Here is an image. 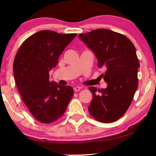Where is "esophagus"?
I'll list each match as a JSON object with an SVG mask.
<instances>
[{
    "instance_id": "esophagus-1",
    "label": "esophagus",
    "mask_w": 156,
    "mask_h": 156,
    "mask_svg": "<svg viewBox=\"0 0 156 156\" xmlns=\"http://www.w3.org/2000/svg\"><path fill=\"white\" fill-rule=\"evenodd\" d=\"M80 89H81L80 87H74V91H80Z\"/></svg>"
}]
</instances>
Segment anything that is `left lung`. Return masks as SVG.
<instances>
[{
  "instance_id": "left-lung-1",
  "label": "left lung",
  "mask_w": 156,
  "mask_h": 156,
  "mask_svg": "<svg viewBox=\"0 0 156 156\" xmlns=\"http://www.w3.org/2000/svg\"><path fill=\"white\" fill-rule=\"evenodd\" d=\"M78 36L95 55L98 67L106 70L100 77L107 87L98 91L94 87L89 88L93 96L89 112L100 122H114L129 108L138 87L140 65L135 46L125 35L108 29Z\"/></svg>"
}]
</instances>
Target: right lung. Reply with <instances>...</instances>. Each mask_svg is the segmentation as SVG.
<instances>
[{"mask_svg":"<svg viewBox=\"0 0 156 156\" xmlns=\"http://www.w3.org/2000/svg\"><path fill=\"white\" fill-rule=\"evenodd\" d=\"M76 36L39 31L23 42L15 57L13 73L19 93L40 122L50 123L60 118L72 99V87L50 82L49 72L56 67L60 55Z\"/></svg>","mask_w":156,"mask_h":156,"instance_id":"1","label":"right lung"}]
</instances>
